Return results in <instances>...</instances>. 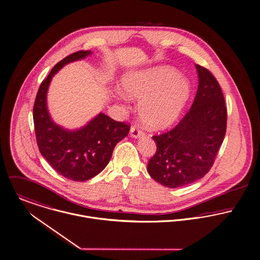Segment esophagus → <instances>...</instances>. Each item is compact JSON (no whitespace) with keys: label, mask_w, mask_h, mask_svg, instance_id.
<instances>
[{"label":"esophagus","mask_w":260,"mask_h":260,"mask_svg":"<svg viewBox=\"0 0 260 260\" xmlns=\"http://www.w3.org/2000/svg\"><path fill=\"white\" fill-rule=\"evenodd\" d=\"M130 135L133 138H140L143 135V132L137 127V126H132L130 129Z\"/></svg>","instance_id":"1"}]
</instances>
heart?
<instances>
[{
	"instance_id": "obj_1",
	"label": "heart",
	"mask_w": 260,
	"mask_h": 260,
	"mask_svg": "<svg viewBox=\"0 0 260 260\" xmlns=\"http://www.w3.org/2000/svg\"><path fill=\"white\" fill-rule=\"evenodd\" d=\"M121 85L128 98L140 100V119L146 127L153 130L166 129L173 125L191 93L189 81L169 66H156L128 73L123 76ZM118 94L126 99L121 90H118Z\"/></svg>"
}]
</instances>
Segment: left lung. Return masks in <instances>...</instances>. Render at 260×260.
I'll return each mask as SVG.
<instances>
[{
    "label": "left lung",
    "mask_w": 260,
    "mask_h": 260,
    "mask_svg": "<svg viewBox=\"0 0 260 260\" xmlns=\"http://www.w3.org/2000/svg\"><path fill=\"white\" fill-rule=\"evenodd\" d=\"M199 86L194 101L173 130L153 136L156 152L147 171L160 184L174 188L190 184L208 173L224 140L227 109L217 80L196 64Z\"/></svg>",
    "instance_id": "obj_1"
}]
</instances>
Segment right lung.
I'll list each match as a JSON object with an SVG mask.
<instances>
[{
  "label": "right lung",
  "instance_id": "1",
  "mask_svg": "<svg viewBox=\"0 0 260 260\" xmlns=\"http://www.w3.org/2000/svg\"><path fill=\"white\" fill-rule=\"evenodd\" d=\"M90 50L75 52L59 61L38 89L33 108L37 145L41 155L62 176L85 181L101 173L109 164L118 142L130 130L129 125L99 113L79 129L70 130L56 124L47 108L50 82L64 66L86 58Z\"/></svg>",
  "mask_w": 260,
  "mask_h": 260
}]
</instances>
